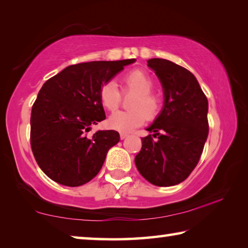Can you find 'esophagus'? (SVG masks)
Segmentation results:
<instances>
[{
  "mask_svg": "<svg viewBox=\"0 0 248 248\" xmlns=\"http://www.w3.org/2000/svg\"><path fill=\"white\" fill-rule=\"evenodd\" d=\"M128 136H129V134H128V133L121 132V133H120V139H121V140H124V139H125V138H127Z\"/></svg>",
  "mask_w": 248,
  "mask_h": 248,
  "instance_id": "obj_1",
  "label": "esophagus"
}]
</instances>
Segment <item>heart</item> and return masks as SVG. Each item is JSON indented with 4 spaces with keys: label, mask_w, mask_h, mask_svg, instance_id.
Instances as JSON below:
<instances>
[{
    "label": "heart",
    "mask_w": 248,
    "mask_h": 248,
    "mask_svg": "<svg viewBox=\"0 0 248 248\" xmlns=\"http://www.w3.org/2000/svg\"><path fill=\"white\" fill-rule=\"evenodd\" d=\"M154 81L141 69L130 71L121 78L124 94H134L129 104L131 110L116 111L109 117V128L120 132H129L143 124L145 119H154L162 109L161 97L152 91ZM99 100L105 109L114 111L121 102V93L114 82H107L99 89Z\"/></svg>",
    "instance_id": "heart-1"
}]
</instances>
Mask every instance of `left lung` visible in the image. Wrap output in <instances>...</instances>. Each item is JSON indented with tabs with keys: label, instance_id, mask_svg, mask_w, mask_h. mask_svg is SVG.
Here are the masks:
<instances>
[{
	"label": "left lung",
	"instance_id": "left-lung-1",
	"mask_svg": "<svg viewBox=\"0 0 248 248\" xmlns=\"http://www.w3.org/2000/svg\"><path fill=\"white\" fill-rule=\"evenodd\" d=\"M148 65L164 91V106L146 129L134 162L143 177L155 186L184 182L198 164L209 133L208 99L190 71L165 59H150ZM153 137H156L154 140Z\"/></svg>",
	"mask_w": 248,
	"mask_h": 248
}]
</instances>
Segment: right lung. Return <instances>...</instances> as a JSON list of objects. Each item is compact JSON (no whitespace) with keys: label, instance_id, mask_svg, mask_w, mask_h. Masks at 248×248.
I'll return each instance as SVG.
<instances>
[{"label":"right lung","instance_id":"1","mask_svg":"<svg viewBox=\"0 0 248 248\" xmlns=\"http://www.w3.org/2000/svg\"><path fill=\"white\" fill-rule=\"evenodd\" d=\"M134 61L69 65L44 84L31 108V145L37 164L49 178L78 187L98 174L108 150L120 140L115 130L87 137L92 125L106 119L99 89Z\"/></svg>","mask_w":248,"mask_h":248}]
</instances>
